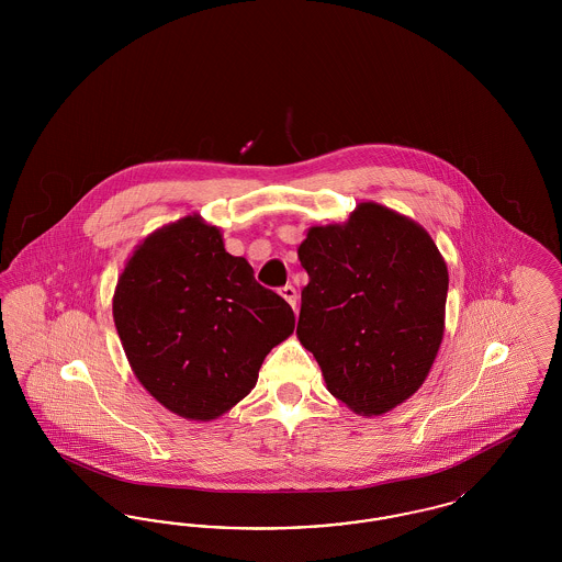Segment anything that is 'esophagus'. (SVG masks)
<instances>
[{
  "instance_id": "obj_1",
  "label": "esophagus",
  "mask_w": 562,
  "mask_h": 562,
  "mask_svg": "<svg viewBox=\"0 0 562 562\" xmlns=\"http://www.w3.org/2000/svg\"><path fill=\"white\" fill-rule=\"evenodd\" d=\"M280 294H282V296L289 301V305H291L293 310L296 307V291H294V286H291V284L282 286V289H280Z\"/></svg>"
}]
</instances>
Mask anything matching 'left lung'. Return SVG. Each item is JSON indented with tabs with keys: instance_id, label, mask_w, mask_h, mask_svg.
<instances>
[{
	"instance_id": "left-lung-1",
	"label": "left lung",
	"mask_w": 562,
	"mask_h": 562,
	"mask_svg": "<svg viewBox=\"0 0 562 562\" xmlns=\"http://www.w3.org/2000/svg\"><path fill=\"white\" fill-rule=\"evenodd\" d=\"M296 252L310 276L296 337L328 392L367 417L411 398L445 333L449 271L428 232L362 202L344 225L312 227Z\"/></svg>"
}]
</instances>
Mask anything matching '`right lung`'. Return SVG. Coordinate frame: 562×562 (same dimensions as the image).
I'll return each mask as SVG.
<instances>
[{"label":"right lung","mask_w":562,"mask_h":562,"mask_svg":"<svg viewBox=\"0 0 562 562\" xmlns=\"http://www.w3.org/2000/svg\"><path fill=\"white\" fill-rule=\"evenodd\" d=\"M113 321L143 387L195 422L248 396L266 356L294 330L291 305L198 214L136 246L115 286Z\"/></svg>","instance_id":"add662e5"}]
</instances>
